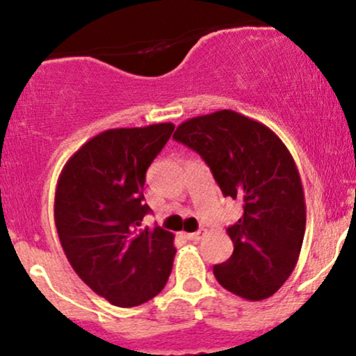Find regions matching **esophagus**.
I'll list each match as a JSON object with an SVG mask.
<instances>
[{
    "label": "esophagus",
    "instance_id": "34e87169",
    "mask_svg": "<svg viewBox=\"0 0 356 356\" xmlns=\"http://www.w3.org/2000/svg\"><path fill=\"white\" fill-rule=\"evenodd\" d=\"M204 236H206V231L201 229V231H197V232H187L186 238L189 239V241H201Z\"/></svg>",
    "mask_w": 356,
    "mask_h": 356
}]
</instances>
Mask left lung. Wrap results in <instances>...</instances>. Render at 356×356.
Instances as JSON below:
<instances>
[{"instance_id":"left-lung-1","label":"left lung","mask_w":356,"mask_h":356,"mask_svg":"<svg viewBox=\"0 0 356 356\" xmlns=\"http://www.w3.org/2000/svg\"><path fill=\"white\" fill-rule=\"evenodd\" d=\"M172 137L201 155L226 197L243 201V216L227 227L234 251L214 266L216 280L244 300L273 296L296 266L306 227L289 150L271 129L234 110L189 118Z\"/></svg>"}]
</instances>
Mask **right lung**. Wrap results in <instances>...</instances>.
I'll use <instances>...</instances> for the list:
<instances>
[{"label": "right lung", "mask_w": 356, "mask_h": 356, "mask_svg": "<svg viewBox=\"0 0 356 356\" xmlns=\"http://www.w3.org/2000/svg\"><path fill=\"white\" fill-rule=\"evenodd\" d=\"M172 132L174 124L105 130L72 155L56 184L65 254L85 284L122 308L152 300L172 271V232L142 227L145 172Z\"/></svg>", "instance_id": "obj_1"}]
</instances>
